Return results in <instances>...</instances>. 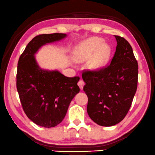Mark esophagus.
<instances>
[{
	"label": "esophagus",
	"instance_id": "1",
	"mask_svg": "<svg viewBox=\"0 0 155 155\" xmlns=\"http://www.w3.org/2000/svg\"><path fill=\"white\" fill-rule=\"evenodd\" d=\"M78 85H79L80 88L83 89V86H84V85H85L84 81H83V80H80L79 82H78Z\"/></svg>",
	"mask_w": 155,
	"mask_h": 155
}]
</instances>
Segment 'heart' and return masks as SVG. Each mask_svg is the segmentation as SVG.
I'll use <instances>...</instances> for the list:
<instances>
[{"mask_svg":"<svg viewBox=\"0 0 155 155\" xmlns=\"http://www.w3.org/2000/svg\"><path fill=\"white\" fill-rule=\"evenodd\" d=\"M102 39L93 37L81 42L73 51V58L76 61L88 60L89 68L93 70H98L103 68L108 63L112 54L110 45L102 43Z\"/></svg>","mask_w":155,"mask_h":155,"instance_id":"obj_1","label":"heart"}]
</instances>
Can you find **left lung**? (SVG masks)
I'll return each instance as SVG.
<instances>
[{"mask_svg":"<svg viewBox=\"0 0 155 155\" xmlns=\"http://www.w3.org/2000/svg\"><path fill=\"white\" fill-rule=\"evenodd\" d=\"M114 37L117 45L110 64L82 74L89 117L107 127L117 124L126 116L137 89L139 73L131 45L123 37Z\"/></svg>","mask_w":155,"mask_h":155,"instance_id":"left-lung-1","label":"left lung"}]
</instances>
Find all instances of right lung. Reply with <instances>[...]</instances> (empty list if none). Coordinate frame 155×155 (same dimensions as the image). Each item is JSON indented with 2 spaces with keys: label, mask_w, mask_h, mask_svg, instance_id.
<instances>
[{
  "label": "right lung",
  "mask_w": 155,
  "mask_h": 155,
  "mask_svg": "<svg viewBox=\"0 0 155 155\" xmlns=\"http://www.w3.org/2000/svg\"><path fill=\"white\" fill-rule=\"evenodd\" d=\"M64 33L42 34L27 44L18 61L16 88L27 117L36 125L52 128L66 115L69 105L80 91L79 77L68 78L59 71L41 69L35 54L42 45L60 41Z\"/></svg>",
  "instance_id": "add662e5"
}]
</instances>
